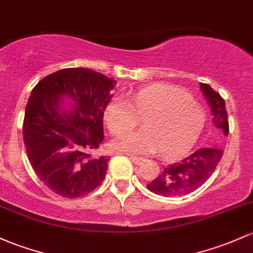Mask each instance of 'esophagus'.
Returning <instances> with one entry per match:
<instances>
[{"label":"esophagus","instance_id":"obj_1","mask_svg":"<svg viewBox=\"0 0 253 253\" xmlns=\"http://www.w3.org/2000/svg\"><path fill=\"white\" fill-rule=\"evenodd\" d=\"M128 158L131 160V162L134 163V165H140L141 161H143V158L139 156H128Z\"/></svg>","mask_w":253,"mask_h":253}]
</instances>
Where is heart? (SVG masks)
Wrapping results in <instances>:
<instances>
[{"label":"heart","mask_w":253,"mask_h":253,"mask_svg":"<svg viewBox=\"0 0 253 253\" xmlns=\"http://www.w3.org/2000/svg\"><path fill=\"white\" fill-rule=\"evenodd\" d=\"M143 119L145 129L127 133L114 141L120 151L173 157L197 139L205 122L201 104L181 88L154 84L131 97L116 96L108 104L105 121L114 134L128 132Z\"/></svg>","instance_id":"b5f03b06"}]
</instances>
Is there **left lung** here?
Wrapping results in <instances>:
<instances>
[{
	"label": "left lung",
	"instance_id": "8db88e82",
	"mask_svg": "<svg viewBox=\"0 0 253 253\" xmlns=\"http://www.w3.org/2000/svg\"><path fill=\"white\" fill-rule=\"evenodd\" d=\"M201 88L211 107L212 121L218 131V137L228 135L229 125L224 99L208 84L201 83ZM222 155L223 151L217 145L196 150L184 160L168 165L146 187L151 192L165 197L182 196L193 192L211 176Z\"/></svg>",
	"mask_w": 253,
	"mask_h": 253
}]
</instances>
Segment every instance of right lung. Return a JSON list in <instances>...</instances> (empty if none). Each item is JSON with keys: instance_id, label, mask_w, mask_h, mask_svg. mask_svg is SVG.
<instances>
[{"instance_id": "obj_1", "label": "right lung", "mask_w": 253, "mask_h": 253, "mask_svg": "<svg viewBox=\"0 0 253 253\" xmlns=\"http://www.w3.org/2000/svg\"><path fill=\"white\" fill-rule=\"evenodd\" d=\"M115 86L88 68H65L33 87L25 109L24 144L33 170L52 192L65 198L90 193L103 181L109 158L93 152L104 139L103 115ZM76 103L59 112L58 99Z\"/></svg>"}]
</instances>
